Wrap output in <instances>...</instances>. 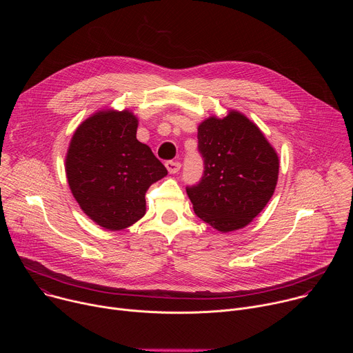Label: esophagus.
<instances>
[{
  "instance_id": "1",
  "label": "esophagus",
  "mask_w": 353,
  "mask_h": 353,
  "mask_svg": "<svg viewBox=\"0 0 353 353\" xmlns=\"http://www.w3.org/2000/svg\"><path fill=\"white\" fill-rule=\"evenodd\" d=\"M165 166H166L168 172H169V173H172V174L177 173V172L180 170V168H181L180 162H174V161H168V162L165 163Z\"/></svg>"
}]
</instances>
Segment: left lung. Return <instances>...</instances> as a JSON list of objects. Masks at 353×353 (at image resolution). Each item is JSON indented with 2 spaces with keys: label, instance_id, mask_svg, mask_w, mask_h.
I'll use <instances>...</instances> for the list:
<instances>
[{
  "label": "left lung",
  "instance_id": "left-lung-1",
  "mask_svg": "<svg viewBox=\"0 0 353 353\" xmlns=\"http://www.w3.org/2000/svg\"><path fill=\"white\" fill-rule=\"evenodd\" d=\"M196 137L204 174L185 187L195 215L222 233L244 228L275 191V149L253 121L233 110L201 123Z\"/></svg>",
  "mask_w": 353,
  "mask_h": 353
}]
</instances>
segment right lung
<instances>
[{"label":"right lung","instance_id":"right-lung-1","mask_svg":"<svg viewBox=\"0 0 353 353\" xmlns=\"http://www.w3.org/2000/svg\"><path fill=\"white\" fill-rule=\"evenodd\" d=\"M137 117L103 110L74 132L65 158L71 192L99 226L121 230L145 215V192L168 174L150 148L137 139Z\"/></svg>","mask_w":353,"mask_h":353}]
</instances>
